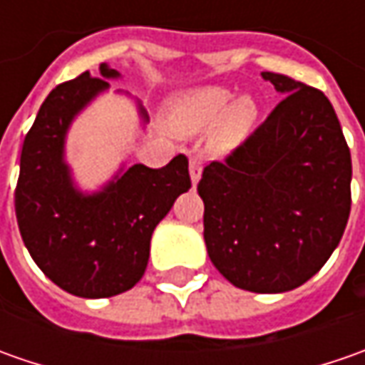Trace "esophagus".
Instances as JSON below:
<instances>
[{
	"instance_id": "34e87169",
	"label": "esophagus",
	"mask_w": 365,
	"mask_h": 365,
	"mask_svg": "<svg viewBox=\"0 0 365 365\" xmlns=\"http://www.w3.org/2000/svg\"><path fill=\"white\" fill-rule=\"evenodd\" d=\"M189 175L192 187H197V182L201 180V175H203V162L199 158H190L189 162Z\"/></svg>"
}]
</instances>
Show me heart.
Here are the masks:
<instances>
[{
  "mask_svg": "<svg viewBox=\"0 0 365 365\" xmlns=\"http://www.w3.org/2000/svg\"><path fill=\"white\" fill-rule=\"evenodd\" d=\"M258 120V106L252 97L235 99L223 87H199L176 95L168 103L166 123L178 135H195L213 128L209 146L215 154L237 148Z\"/></svg>",
  "mask_w": 365,
  "mask_h": 365,
  "instance_id": "1",
  "label": "heart"
}]
</instances>
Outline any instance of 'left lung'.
<instances>
[{
	"mask_svg": "<svg viewBox=\"0 0 365 365\" xmlns=\"http://www.w3.org/2000/svg\"><path fill=\"white\" fill-rule=\"evenodd\" d=\"M284 95L225 162L205 166V245L233 287L259 294L304 284L341 242L351 209V154L329 99L262 73Z\"/></svg>",
	"mask_w": 365,
	"mask_h": 365,
	"instance_id": "left-lung-1",
	"label": "left lung"
}]
</instances>
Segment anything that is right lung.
I'll return each mask as SVG.
<instances>
[{
    "label": "right lung",
    "mask_w": 365,
    "mask_h": 365,
    "mask_svg": "<svg viewBox=\"0 0 365 365\" xmlns=\"http://www.w3.org/2000/svg\"><path fill=\"white\" fill-rule=\"evenodd\" d=\"M99 75L87 71L50 91L24 140L16 187V217L30 256L56 287L83 299L115 297L140 282L152 233L190 189L182 154L162 168L121 166L95 192L78 189L64 160L68 128L121 77L106 63ZM138 113L146 125L142 103Z\"/></svg>",
    "instance_id": "add662e5"
}]
</instances>
